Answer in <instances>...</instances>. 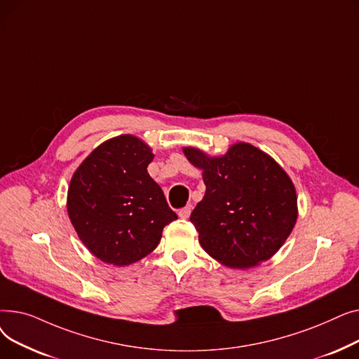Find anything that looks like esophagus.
Segmentation results:
<instances>
[{
  "instance_id": "esophagus-1",
  "label": "esophagus",
  "mask_w": 359,
  "mask_h": 359,
  "mask_svg": "<svg viewBox=\"0 0 359 359\" xmlns=\"http://www.w3.org/2000/svg\"><path fill=\"white\" fill-rule=\"evenodd\" d=\"M191 212H192L191 206H186V208H182V210L179 211V217H180V218H183V219H186V218H189Z\"/></svg>"
}]
</instances>
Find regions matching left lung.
Listing matches in <instances>:
<instances>
[{
  "label": "left lung",
  "instance_id": "left-lung-1",
  "mask_svg": "<svg viewBox=\"0 0 359 359\" xmlns=\"http://www.w3.org/2000/svg\"><path fill=\"white\" fill-rule=\"evenodd\" d=\"M183 154L202 170L206 186L191 214L202 249L233 269L271 259L298 217L295 186L285 170L248 142L233 144L224 156L195 147H184Z\"/></svg>",
  "mask_w": 359,
  "mask_h": 359
}]
</instances>
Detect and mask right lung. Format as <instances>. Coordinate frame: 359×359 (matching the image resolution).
<instances>
[{
	"mask_svg": "<svg viewBox=\"0 0 359 359\" xmlns=\"http://www.w3.org/2000/svg\"><path fill=\"white\" fill-rule=\"evenodd\" d=\"M153 158L148 144L125 134L94 148L71 177V224L88 252L109 265L144 259L158 246L165 225L177 219L147 172Z\"/></svg>",
	"mask_w": 359,
	"mask_h": 359,
	"instance_id": "1",
	"label": "right lung"
}]
</instances>
